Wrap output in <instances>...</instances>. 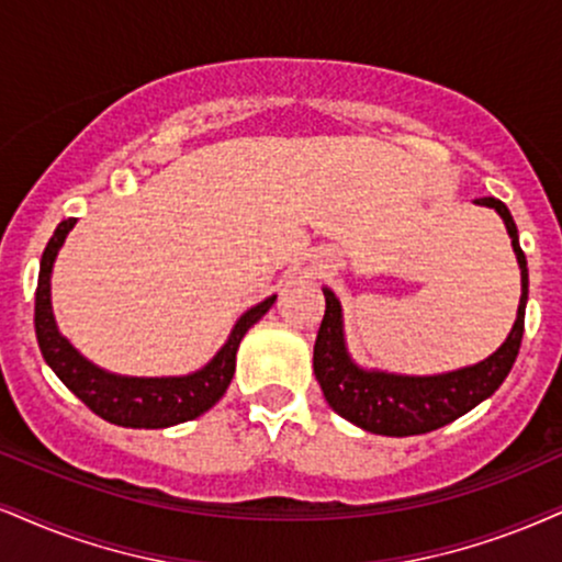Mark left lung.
<instances>
[{
  "label": "left lung",
  "mask_w": 562,
  "mask_h": 562,
  "mask_svg": "<svg viewBox=\"0 0 562 562\" xmlns=\"http://www.w3.org/2000/svg\"><path fill=\"white\" fill-rule=\"evenodd\" d=\"M476 205L493 207L508 228L518 268H521V302L508 338L501 349L482 362L461 370L442 372V375H396V372L364 370L346 351L341 302L328 286L325 294V315L315 338L313 367L315 378L323 387L328 406L351 425L367 432L387 435V438H406V435H425L453 419L472 412L476 404L490 398L514 367L524 338L526 300H529V270L526 255L518 245L516 221L505 203L495 198H480Z\"/></svg>",
  "instance_id": "left-lung-1"
}]
</instances>
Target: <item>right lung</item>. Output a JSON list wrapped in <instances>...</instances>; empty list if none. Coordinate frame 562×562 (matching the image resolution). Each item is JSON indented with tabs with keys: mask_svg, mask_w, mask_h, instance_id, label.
<instances>
[{
	"mask_svg": "<svg viewBox=\"0 0 562 562\" xmlns=\"http://www.w3.org/2000/svg\"><path fill=\"white\" fill-rule=\"evenodd\" d=\"M75 218L61 221L48 239L41 258L38 289H36V338L46 364L57 372V378L69 391L101 419L120 427L161 429L182 425L205 414L224 396L237 367V349L245 334L273 307L276 294L249 307L234 325L228 341L221 346L216 357L203 370L182 378H127L101 370L59 334L52 313V268L59 247L65 245Z\"/></svg>",
	"mask_w": 562,
	"mask_h": 562,
	"instance_id": "add662e5",
	"label": "right lung"
}]
</instances>
